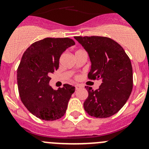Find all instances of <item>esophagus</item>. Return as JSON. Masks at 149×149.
<instances>
[{
    "mask_svg": "<svg viewBox=\"0 0 149 149\" xmlns=\"http://www.w3.org/2000/svg\"><path fill=\"white\" fill-rule=\"evenodd\" d=\"M75 87H76V90H77V89H79V88H80L81 86H79V85H76V86H75Z\"/></svg>",
    "mask_w": 149,
    "mask_h": 149,
    "instance_id": "obj_1",
    "label": "esophagus"
}]
</instances>
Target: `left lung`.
<instances>
[{"mask_svg":"<svg viewBox=\"0 0 149 149\" xmlns=\"http://www.w3.org/2000/svg\"><path fill=\"white\" fill-rule=\"evenodd\" d=\"M89 56V79H101L98 89L85 86L88 96L84 103L92 117L109 118L116 114L128 100L133 89L131 62L123 48L108 37H74Z\"/></svg>","mask_w":149,"mask_h":149,"instance_id":"1","label":"left lung"}]
</instances>
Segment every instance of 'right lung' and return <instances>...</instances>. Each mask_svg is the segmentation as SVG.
<instances>
[{
  "instance_id": "right-lung-1",
  "label": "right lung",
  "mask_w": 149,
  "mask_h": 149,
  "mask_svg": "<svg viewBox=\"0 0 149 149\" xmlns=\"http://www.w3.org/2000/svg\"><path fill=\"white\" fill-rule=\"evenodd\" d=\"M74 45L67 37H47L33 43L23 54L17 70L19 95L26 109L40 119L55 120L65 115L75 87L64 84L54 90L49 83L59 67L61 55Z\"/></svg>"
}]
</instances>
